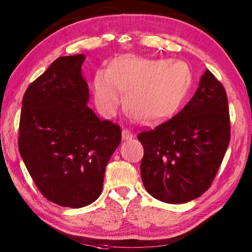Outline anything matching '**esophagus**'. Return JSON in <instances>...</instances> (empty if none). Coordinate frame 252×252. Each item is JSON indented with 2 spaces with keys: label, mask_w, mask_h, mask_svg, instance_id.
Here are the masks:
<instances>
[{
  "label": "esophagus",
  "mask_w": 252,
  "mask_h": 252,
  "mask_svg": "<svg viewBox=\"0 0 252 252\" xmlns=\"http://www.w3.org/2000/svg\"><path fill=\"white\" fill-rule=\"evenodd\" d=\"M132 137H133V134L130 130H127V129L122 130V139H123V140H129V139H132Z\"/></svg>",
  "instance_id": "1"
}]
</instances>
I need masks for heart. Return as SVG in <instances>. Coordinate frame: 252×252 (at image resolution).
Instances as JSON below:
<instances>
[{"mask_svg": "<svg viewBox=\"0 0 252 252\" xmlns=\"http://www.w3.org/2000/svg\"><path fill=\"white\" fill-rule=\"evenodd\" d=\"M189 80L185 62L123 56L112 62L108 70L97 71L93 87L96 106L104 116L116 114L122 90L126 111L139 122L152 123L179 104Z\"/></svg>", "mask_w": 252, "mask_h": 252, "instance_id": "1", "label": "heart"}]
</instances>
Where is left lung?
<instances>
[{"instance_id": "8db88e82", "label": "left lung", "mask_w": 252, "mask_h": 252, "mask_svg": "<svg viewBox=\"0 0 252 252\" xmlns=\"http://www.w3.org/2000/svg\"><path fill=\"white\" fill-rule=\"evenodd\" d=\"M231 137L223 85L206 70L192 98L173 118L138 134L145 189L167 204L198 198L212 185Z\"/></svg>"}]
</instances>
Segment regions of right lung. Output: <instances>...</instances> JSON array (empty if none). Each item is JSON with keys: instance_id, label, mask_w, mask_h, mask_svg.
Returning <instances> with one entry per match:
<instances>
[{"instance_id": "right-lung-1", "label": "right lung", "mask_w": 252, "mask_h": 252, "mask_svg": "<svg viewBox=\"0 0 252 252\" xmlns=\"http://www.w3.org/2000/svg\"><path fill=\"white\" fill-rule=\"evenodd\" d=\"M84 54L61 56L30 84L22 98L19 152L43 196L80 208L99 197L105 167L121 129L89 108Z\"/></svg>"}]
</instances>
